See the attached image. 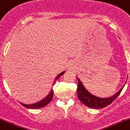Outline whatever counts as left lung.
<instances>
[{
    "instance_id": "8db88e82",
    "label": "left lung",
    "mask_w": 130,
    "mask_h": 130,
    "mask_svg": "<svg viewBox=\"0 0 130 130\" xmlns=\"http://www.w3.org/2000/svg\"><path fill=\"white\" fill-rule=\"evenodd\" d=\"M78 79V85H77V94L78 98L83 103L88 107L92 108H102L107 106L110 105L114 100H115L118 95L122 92L124 87L119 90L117 93L109 98L106 99H102L99 98L96 96L92 95L87 91V89L84 87L83 85L82 84L80 79L77 77Z\"/></svg>"
}]
</instances>
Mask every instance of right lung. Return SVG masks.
Returning <instances> with one entry per match:
<instances>
[{"mask_svg": "<svg viewBox=\"0 0 130 130\" xmlns=\"http://www.w3.org/2000/svg\"><path fill=\"white\" fill-rule=\"evenodd\" d=\"M64 73H65V71L62 72V73H59L58 75H57V77L55 78V82H54V83H55V81L58 79L59 77H61V76ZM54 83H53V85H54ZM53 89H52L48 95L44 99L41 100L40 102H37V103H36V104H22V103H20V104H21L22 106H24V107L28 108H31V109L40 108L44 107V106H45L48 104V103H50V102L52 101V99H53Z\"/></svg>", "mask_w": 130, "mask_h": 130, "instance_id": "right-lung-1", "label": "right lung"}]
</instances>
